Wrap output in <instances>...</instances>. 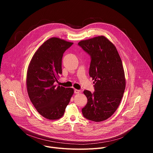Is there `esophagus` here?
<instances>
[{
  "instance_id": "34e87169",
  "label": "esophagus",
  "mask_w": 153,
  "mask_h": 153,
  "mask_svg": "<svg viewBox=\"0 0 153 153\" xmlns=\"http://www.w3.org/2000/svg\"><path fill=\"white\" fill-rule=\"evenodd\" d=\"M80 92V90H77V89H74V93H76V94H78V93H79Z\"/></svg>"
}]
</instances>
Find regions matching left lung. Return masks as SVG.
I'll return each instance as SVG.
<instances>
[{
    "label": "left lung",
    "instance_id": "1",
    "mask_svg": "<svg viewBox=\"0 0 153 153\" xmlns=\"http://www.w3.org/2000/svg\"><path fill=\"white\" fill-rule=\"evenodd\" d=\"M78 45L91 56L89 74L94 80L93 93L84 90L88 102L82 111L87 119L102 122L116 111L125 89L120 57L113 43L103 36L81 40Z\"/></svg>",
    "mask_w": 153,
    "mask_h": 153
}]
</instances>
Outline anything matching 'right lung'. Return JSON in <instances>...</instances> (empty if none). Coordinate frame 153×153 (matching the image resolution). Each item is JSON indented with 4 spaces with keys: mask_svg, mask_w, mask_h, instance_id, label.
<instances>
[{
    "mask_svg": "<svg viewBox=\"0 0 153 153\" xmlns=\"http://www.w3.org/2000/svg\"><path fill=\"white\" fill-rule=\"evenodd\" d=\"M73 43L58 37L45 41L33 55L27 70V88L37 112L49 120L64 114L74 93L72 88L57 86L62 71L63 54Z\"/></svg>",
    "mask_w": 153,
    "mask_h": 153,
    "instance_id": "add662e5",
    "label": "right lung"
}]
</instances>
